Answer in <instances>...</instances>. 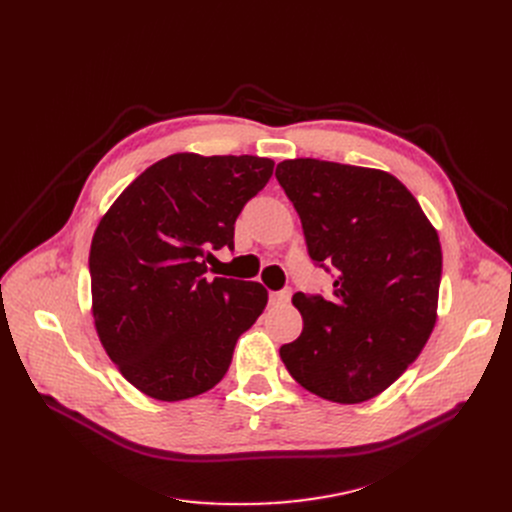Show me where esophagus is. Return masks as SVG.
I'll use <instances>...</instances> for the list:
<instances>
[{"mask_svg":"<svg viewBox=\"0 0 512 512\" xmlns=\"http://www.w3.org/2000/svg\"><path fill=\"white\" fill-rule=\"evenodd\" d=\"M290 297H292V290L290 288H284L280 292H272L270 294V303L272 305H288L290 303Z\"/></svg>","mask_w":512,"mask_h":512,"instance_id":"34e87169","label":"esophagus"}]
</instances>
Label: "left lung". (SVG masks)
<instances>
[{
	"label": "left lung",
	"instance_id": "obj_1",
	"mask_svg": "<svg viewBox=\"0 0 512 512\" xmlns=\"http://www.w3.org/2000/svg\"><path fill=\"white\" fill-rule=\"evenodd\" d=\"M276 178L297 209L309 257L334 270V299L297 292L301 336L280 348L305 390L340 405L384 392L419 357L438 317L440 238L388 172L311 157Z\"/></svg>",
	"mask_w": 512,
	"mask_h": 512
}]
</instances>
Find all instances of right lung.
I'll return each mask as SVG.
<instances>
[{
    "mask_svg": "<svg viewBox=\"0 0 512 512\" xmlns=\"http://www.w3.org/2000/svg\"><path fill=\"white\" fill-rule=\"evenodd\" d=\"M274 174L255 155L174 153L130 182L89 253L97 336L143 394L176 402L218 384L267 305L259 282L207 276L234 222Z\"/></svg>",
    "mask_w": 512,
    "mask_h": 512,
    "instance_id": "1",
    "label": "right lung"
}]
</instances>
